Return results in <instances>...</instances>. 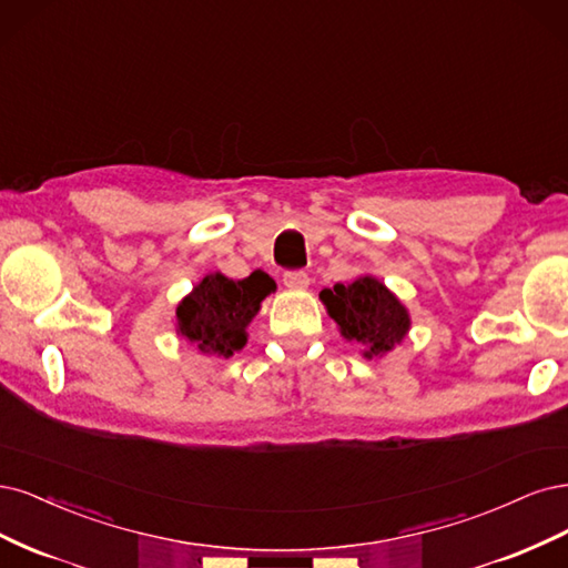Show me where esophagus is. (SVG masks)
<instances>
[{
  "label": "esophagus",
  "instance_id": "esophagus-1",
  "mask_svg": "<svg viewBox=\"0 0 568 568\" xmlns=\"http://www.w3.org/2000/svg\"><path fill=\"white\" fill-rule=\"evenodd\" d=\"M283 283L292 290H304V287H308V276L304 271H285Z\"/></svg>",
  "mask_w": 568,
  "mask_h": 568
}]
</instances>
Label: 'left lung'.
Returning a JSON list of instances; mask_svg holds the SVG:
<instances>
[{
	"label": "left lung",
	"instance_id": "obj_1",
	"mask_svg": "<svg viewBox=\"0 0 568 568\" xmlns=\"http://www.w3.org/2000/svg\"><path fill=\"white\" fill-rule=\"evenodd\" d=\"M321 302L339 325L342 337L365 346V358H382L410 331L408 308L373 276H361L346 285L337 283L333 290L325 287Z\"/></svg>",
	"mask_w": 568,
	"mask_h": 568
}]
</instances>
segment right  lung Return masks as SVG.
<instances>
[{"instance_id": "right-lung-1", "label": "right lung", "mask_w": 568, "mask_h": 568, "mask_svg": "<svg viewBox=\"0 0 568 568\" xmlns=\"http://www.w3.org/2000/svg\"><path fill=\"white\" fill-rule=\"evenodd\" d=\"M273 290L276 283L264 271H252L243 281L207 273L191 295L179 302L176 333L200 354L229 358L245 346V327L260 314L262 302Z\"/></svg>"}]
</instances>
